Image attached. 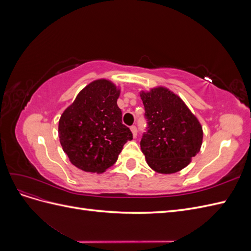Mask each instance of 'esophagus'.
I'll use <instances>...</instances> for the list:
<instances>
[{"instance_id": "obj_1", "label": "esophagus", "mask_w": 251, "mask_h": 251, "mask_svg": "<svg viewBox=\"0 0 251 251\" xmlns=\"http://www.w3.org/2000/svg\"><path fill=\"white\" fill-rule=\"evenodd\" d=\"M131 131H132V134H133V137H136V136H137V127H136L135 126H132Z\"/></svg>"}]
</instances>
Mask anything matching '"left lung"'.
I'll use <instances>...</instances> for the list:
<instances>
[{"label":"left lung","mask_w":251,"mask_h":251,"mask_svg":"<svg viewBox=\"0 0 251 251\" xmlns=\"http://www.w3.org/2000/svg\"><path fill=\"white\" fill-rule=\"evenodd\" d=\"M148 132L140 141L150 168L159 174L177 173L200 151L203 130L185 102L170 89L159 86L140 91Z\"/></svg>","instance_id":"left-lung-1"}]
</instances>
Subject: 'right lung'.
Here are the masks:
<instances>
[{
  "label": "right lung",
  "instance_id": "1",
  "mask_svg": "<svg viewBox=\"0 0 251 251\" xmlns=\"http://www.w3.org/2000/svg\"><path fill=\"white\" fill-rule=\"evenodd\" d=\"M120 89L113 81H91L77 94L58 121L59 142L77 169L101 174L116 162L130 128L123 125L117 105Z\"/></svg>",
  "mask_w": 251,
  "mask_h": 251
}]
</instances>
